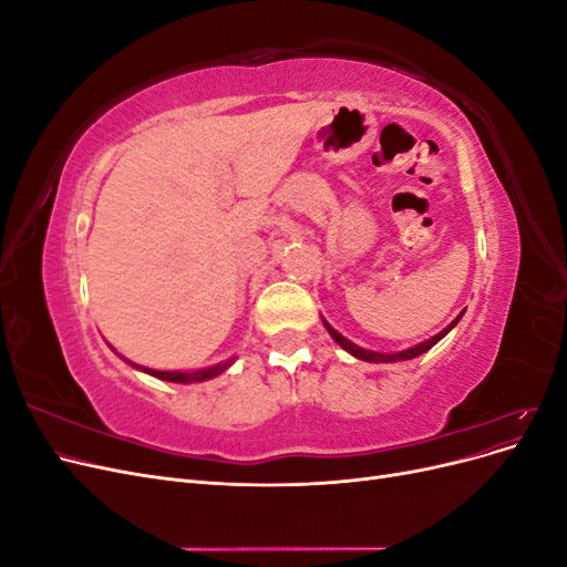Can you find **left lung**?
<instances>
[{
    "mask_svg": "<svg viewBox=\"0 0 567 567\" xmlns=\"http://www.w3.org/2000/svg\"><path fill=\"white\" fill-rule=\"evenodd\" d=\"M463 317V312L447 326V329H442L437 336H433L431 340H425V342H419V346H414V348H409V350H404V352H394V354H383V352H371V350H364V348H359V346H354V342H350L346 336H340L333 326H329L323 321V326H326V331L331 333V338L338 342V346L342 348V350H348L352 357H357V359H364V362H375V364H388V362H404V359H414V357H419V354H423V352H427L431 350L437 340H442L444 336H447L454 326L458 323V319Z\"/></svg>",
    "mask_w": 567,
    "mask_h": 567,
    "instance_id": "1",
    "label": "left lung"
}]
</instances>
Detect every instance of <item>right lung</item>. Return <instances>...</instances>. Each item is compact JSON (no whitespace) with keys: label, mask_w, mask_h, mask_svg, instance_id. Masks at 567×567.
Instances as JSON below:
<instances>
[{"label":"right lung","mask_w":567,"mask_h":567,"mask_svg":"<svg viewBox=\"0 0 567 567\" xmlns=\"http://www.w3.org/2000/svg\"><path fill=\"white\" fill-rule=\"evenodd\" d=\"M132 367H136V364H132ZM229 367H231V359H227V362H219L215 367H208V369H198V371H156V369H146V367H136V369H142L151 375H156V379L169 381V383H200V381L215 379V375H219V373H225Z\"/></svg>","instance_id":"obj_1"}]
</instances>
